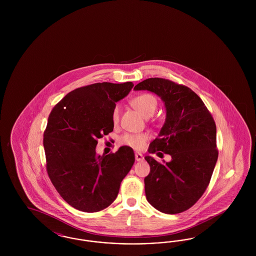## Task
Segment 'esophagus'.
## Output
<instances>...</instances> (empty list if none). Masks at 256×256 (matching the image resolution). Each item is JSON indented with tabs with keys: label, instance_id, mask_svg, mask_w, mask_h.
Masks as SVG:
<instances>
[{
	"label": "esophagus",
	"instance_id": "1",
	"mask_svg": "<svg viewBox=\"0 0 256 256\" xmlns=\"http://www.w3.org/2000/svg\"><path fill=\"white\" fill-rule=\"evenodd\" d=\"M144 159V156L140 152H135V160L136 161H142Z\"/></svg>",
	"mask_w": 256,
	"mask_h": 256
}]
</instances>
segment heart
I'll list each match as a JSON object with an SVG mask.
<instances>
[{
	"label": "heart",
	"instance_id": "1",
	"mask_svg": "<svg viewBox=\"0 0 256 256\" xmlns=\"http://www.w3.org/2000/svg\"><path fill=\"white\" fill-rule=\"evenodd\" d=\"M132 106L135 110H137L143 117L150 118L152 117L158 108V100L150 94H142L134 98L130 102ZM120 120V108L116 106L112 111V122L117 124ZM148 136L146 134H124L121 138V143L126 146H132L135 150L142 148L146 141Z\"/></svg>",
	"mask_w": 256,
	"mask_h": 256
}]
</instances>
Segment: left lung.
Instances as JSON below:
<instances>
[{
  "label": "left lung",
  "mask_w": 256,
  "mask_h": 256,
  "mask_svg": "<svg viewBox=\"0 0 256 256\" xmlns=\"http://www.w3.org/2000/svg\"><path fill=\"white\" fill-rule=\"evenodd\" d=\"M161 98L166 120L148 148L170 154V162L145 158L150 172L145 178L148 202L162 213L178 214L204 195L218 159L216 124L202 98L187 86L150 78L134 87Z\"/></svg>",
  "instance_id": "8db88e82"
}]
</instances>
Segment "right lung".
<instances>
[{
	"label": "right lung",
	"instance_id": "right-lung-1",
	"mask_svg": "<svg viewBox=\"0 0 256 256\" xmlns=\"http://www.w3.org/2000/svg\"><path fill=\"white\" fill-rule=\"evenodd\" d=\"M134 84L98 82L68 93L50 111L43 145L50 180L61 198L84 212H98L115 200L134 165L132 148L96 154L98 138L113 130L112 111Z\"/></svg>",
	"mask_w": 256,
	"mask_h": 256
}]
</instances>
